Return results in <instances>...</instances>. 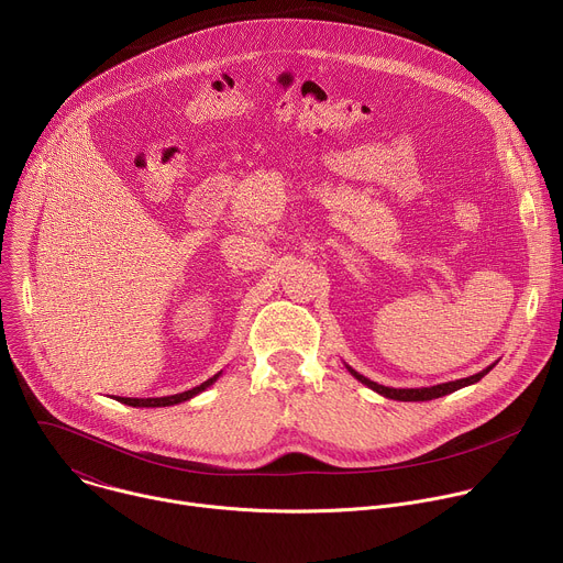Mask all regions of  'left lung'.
<instances>
[{"mask_svg": "<svg viewBox=\"0 0 563 563\" xmlns=\"http://www.w3.org/2000/svg\"><path fill=\"white\" fill-rule=\"evenodd\" d=\"M345 367L350 369V374H352L356 380H361L363 385H367L369 389H374L376 394H380V396H385V398H391V400H432V398H439V396L452 394V391H456V389H461V387L474 385L476 380L484 378V376L495 367V363H493V365H488L486 369H481L478 374L467 376V378L448 380V383H439V385H430V387H385V385H378L376 380H369L367 376L358 374V372H356V369H352L350 365H345Z\"/></svg>", "mask_w": 563, "mask_h": 563, "instance_id": "obj_1", "label": "left lung"}]
</instances>
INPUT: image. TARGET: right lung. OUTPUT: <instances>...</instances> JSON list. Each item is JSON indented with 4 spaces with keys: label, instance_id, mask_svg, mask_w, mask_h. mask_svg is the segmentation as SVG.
<instances>
[{
    "label": "right lung",
    "instance_id": "obj_1",
    "mask_svg": "<svg viewBox=\"0 0 563 563\" xmlns=\"http://www.w3.org/2000/svg\"><path fill=\"white\" fill-rule=\"evenodd\" d=\"M220 374H222V372L213 374L211 378H207V380H205V383H200L198 387L187 389V391H180V394L159 396V398H131V396H115V400H120V404L131 406V408H169V406H178V404H183V400H189V398L198 396L200 391H205L207 387H211V385L218 380V376H220Z\"/></svg>",
    "mask_w": 563,
    "mask_h": 563
}]
</instances>
